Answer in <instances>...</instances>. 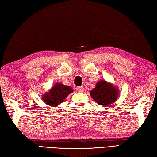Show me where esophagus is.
Instances as JSON below:
<instances>
[{"instance_id": "34e87169", "label": "esophagus", "mask_w": 157, "mask_h": 157, "mask_svg": "<svg viewBox=\"0 0 157 157\" xmlns=\"http://www.w3.org/2000/svg\"><path fill=\"white\" fill-rule=\"evenodd\" d=\"M76 90H77L79 92H82L84 91V88H83V86H78L76 88Z\"/></svg>"}]
</instances>
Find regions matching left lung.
Here are the masks:
<instances>
[{"mask_svg": "<svg viewBox=\"0 0 157 157\" xmlns=\"http://www.w3.org/2000/svg\"><path fill=\"white\" fill-rule=\"evenodd\" d=\"M92 98L96 103L104 107L112 104L119 95L117 88L105 80H100L94 88L90 92Z\"/></svg>", "mask_w": 157, "mask_h": 157, "instance_id": "left-lung-1", "label": "left lung"}]
</instances>
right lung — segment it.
<instances>
[{"label":"right lung","mask_w":157,"mask_h":157,"mask_svg":"<svg viewBox=\"0 0 157 157\" xmlns=\"http://www.w3.org/2000/svg\"><path fill=\"white\" fill-rule=\"evenodd\" d=\"M73 92L71 87L57 83L48 92L45 93L42 96V100L48 105L56 107L61 104L67 96Z\"/></svg>","instance_id":"1"}]
</instances>
